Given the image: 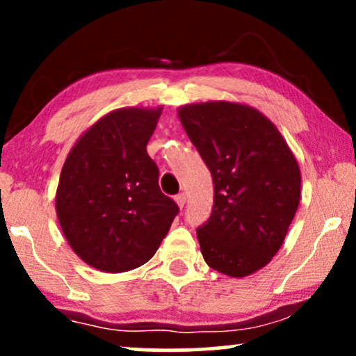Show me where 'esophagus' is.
<instances>
[{
    "mask_svg": "<svg viewBox=\"0 0 356 356\" xmlns=\"http://www.w3.org/2000/svg\"><path fill=\"white\" fill-rule=\"evenodd\" d=\"M175 202L178 204V207H183L184 204H186V194L184 193L177 194V196H175Z\"/></svg>",
    "mask_w": 356,
    "mask_h": 356,
    "instance_id": "1",
    "label": "esophagus"
}]
</instances>
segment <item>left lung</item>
<instances>
[{
  "label": "left lung",
  "instance_id": "obj_1",
  "mask_svg": "<svg viewBox=\"0 0 356 356\" xmlns=\"http://www.w3.org/2000/svg\"><path fill=\"white\" fill-rule=\"evenodd\" d=\"M178 118L213 179L212 216L197 230L204 261L235 279L254 274L280 250L298 209V162L275 124L250 105L189 104Z\"/></svg>",
  "mask_w": 356,
  "mask_h": 356
}]
</instances>
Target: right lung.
Instances as JSON below:
<instances>
[{
    "mask_svg": "<svg viewBox=\"0 0 356 356\" xmlns=\"http://www.w3.org/2000/svg\"><path fill=\"white\" fill-rule=\"evenodd\" d=\"M163 106H124L95 121L72 145L56 189V216L86 264L120 274L159 250L178 206L160 191L147 154Z\"/></svg>",
    "mask_w": 356,
    "mask_h": 356,
    "instance_id": "add662e5",
    "label": "right lung"
}]
</instances>
